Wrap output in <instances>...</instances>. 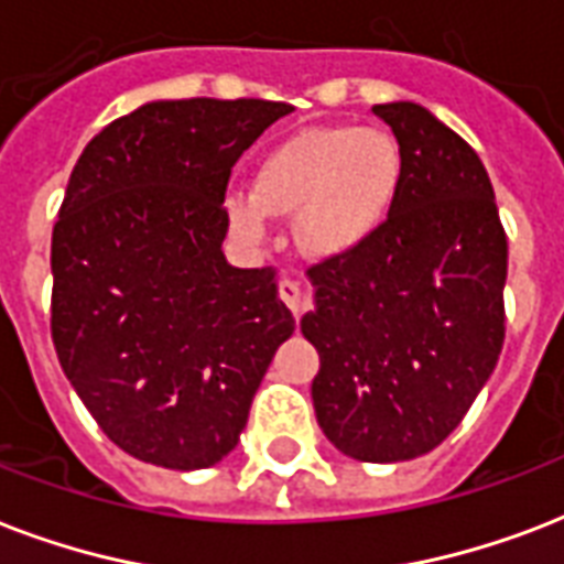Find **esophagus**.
<instances>
[{
  "label": "esophagus",
  "instance_id": "34e87169",
  "mask_svg": "<svg viewBox=\"0 0 564 564\" xmlns=\"http://www.w3.org/2000/svg\"><path fill=\"white\" fill-rule=\"evenodd\" d=\"M279 296H282V303L291 308L294 314H303L312 303V294H308V288L300 285L296 279H282L279 282Z\"/></svg>",
  "mask_w": 564,
  "mask_h": 564
}]
</instances>
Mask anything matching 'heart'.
Segmentation results:
<instances>
[{"instance_id": "1", "label": "heart", "mask_w": 564, "mask_h": 564, "mask_svg": "<svg viewBox=\"0 0 564 564\" xmlns=\"http://www.w3.org/2000/svg\"><path fill=\"white\" fill-rule=\"evenodd\" d=\"M405 159L377 126H312L259 161L252 191L226 196L232 229L268 241L270 220L296 214V241L308 256L341 259L361 250L391 220Z\"/></svg>"}]
</instances>
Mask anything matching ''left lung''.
Listing matches in <instances>:
<instances>
[{
	"mask_svg": "<svg viewBox=\"0 0 564 564\" xmlns=\"http://www.w3.org/2000/svg\"><path fill=\"white\" fill-rule=\"evenodd\" d=\"M405 178L361 250L308 270L300 329L321 356L323 435L359 462H409L456 430L503 347L506 232L482 161L417 102L373 105Z\"/></svg>",
	"mask_w": 564,
	"mask_h": 564,
	"instance_id": "obj_1",
	"label": "left lung"
}]
</instances>
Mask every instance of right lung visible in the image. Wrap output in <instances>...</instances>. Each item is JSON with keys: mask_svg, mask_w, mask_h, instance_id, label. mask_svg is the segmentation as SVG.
<instances>
[{"mask_svg": "<svg viewBox=\"0 0 564 564\" xmlns=\"http://www.w3.org/2000/svg\"><path fill=\"white\" fill-rule=\"evenodd\" d=\"M294 108L155 99L78 155L52 232V341L108 438L159 468H212L296 323L273 268L223 256L235 161Z\"/></svg>", "mask_w": 564, "mask_h": 564, "instance_id": "right-lung-1", "label": "right lung"}]
</instances>
